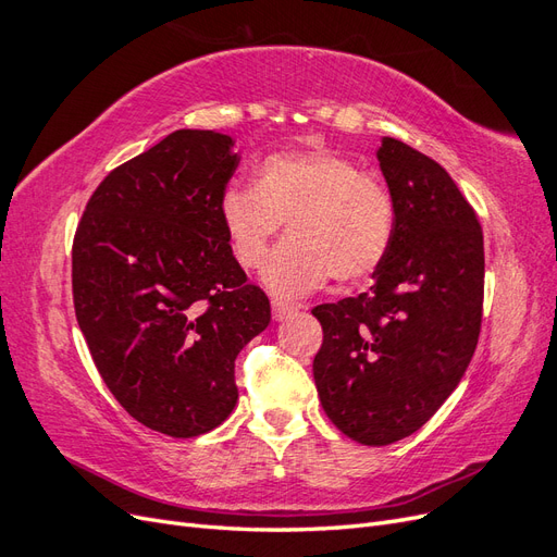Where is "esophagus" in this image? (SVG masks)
Masks as SVG:
<instances>
[{"label": "esophagus", "instance_id": "esophagus-1", "mask_svg": "<svg viewBox=\"0 0 557 557\" xmlns=\"http://www.w3.org/2000/svg\"><path fill=\"white\" fill-rule=\"evenodd\" d=\"M297 305H293V301H285V299H272V313H274V320H278V323H283V320H288L290 315L297 313Z\"/></svg>", "mask_w": 557, "mask_h": 557}]
</instances>
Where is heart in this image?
<instances>
[{"label": "heart", "mask_w": 557, "mask_h": 557, "mask_svg": "<svg viewBox=\"0 0 557 557\" xmlns=\"http://www.w3.org/2000/svg\"><path fill=\"white\" fill-rule=\"evenodd\" d=\"M221 221L234 256L260 267L288 221L290 237L269 258L262 283L276 295H305L332 274L372 276L395 237V201L385 181L334 150H285L256 166V185L232 183Z\"/></svg>", "instance_id": "heart-1"}]
</instances>
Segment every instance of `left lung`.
I'll return each mask as SVG.
<instances>
[{
	"label": "left lung",
	"mask_w": 557,
	"mask_h": 557,
	"mask_svg": "<svg viewBox=\"0 0 557 557\" xmlns=\"http://www.w3.org/2000/svg\"><path fill=\"white\" fill-rule=\"evenodd\" d=\"M395 201V237L369 293L320 305L313 381L352 442L387 446L423 428L476 350L483 232L440 162L393 137L376 150Z\"/></svg>",
	"instance_id": "obj_1"
}]
</instances>
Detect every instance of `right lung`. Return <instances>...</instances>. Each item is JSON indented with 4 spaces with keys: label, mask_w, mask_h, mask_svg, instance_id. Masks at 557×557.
Segmentation results:
<instances>
[{
    "label": "right lung",
    "mask_w": 557,
    "mask_h": 557,
    "mask_svg": "<svg viewBox=\"0 0 557 557\" xmlns=\"http://www.w3.org/2000/svg\"><path fill=\"white\" fill-rule=\"evenodd\" d=\"M227 134L176 129L99 183L72 248L78 327L121 407L176 440L239 399L234 360L272 320L221 221L239 164Z\"/></svg>",
    "instance_id": "add662e5"
}]
</instances>
